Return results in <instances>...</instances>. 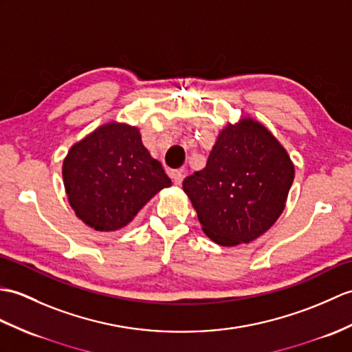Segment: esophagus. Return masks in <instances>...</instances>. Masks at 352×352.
<instances>
[{
  "label": "esophagus",
  "instance_id": "esophagus-1",
  "mask_svg": "<svg viewBox=\"0 0 352 352\" xmlns=\"http://www.w3.org/2000/svg\"><path fill=\"white\" fill-rule=\"evenodd\" d=\"M170 177H173L175 184H182V182L184 179V173L183 170H174V173L170 174Z\"/></svg>",
  "mask_w": 352,
  "mask_h": 352
}]
</instances>
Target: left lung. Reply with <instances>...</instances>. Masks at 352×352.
Wrapping results in <instances>:
<instances>
[{"instance_id": "8db88e82", "label": "left lung", "mask_w": 352, "mask_h": 352, "mask_svg": "<svg viewBox=\"0 0 352 352\" xmlns=\"http://www.w3.org/2000/svg\"><path fill=\"white\" fill-rule=\"evenodd\" d=\"M294 182L288 153L250 118L226 126L207 165L186 177L183 189L202 231L220 246L250 243L273 226Z\"/></svg>"}]
</instances>
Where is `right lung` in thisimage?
I'll list each match as a JSON object with an SVG mask.
<instances>
[{
	"mask_svg": "<svg viewBox=\"0 0 352 352\" xmlns=\"http://www.w3.org/2000/svg\"><path fill=\"white\" fill-rule=\"evenodd\" d=\"M63 179L76 216L96 231H117L133 220L170 179L136 127L104 124L70 148Z\"/></svg>",
	"mask_w": 352,
	"mask_h": 352,
	"instance_id": "add662e5",
	"label": "right lung"
}]
</instances>
